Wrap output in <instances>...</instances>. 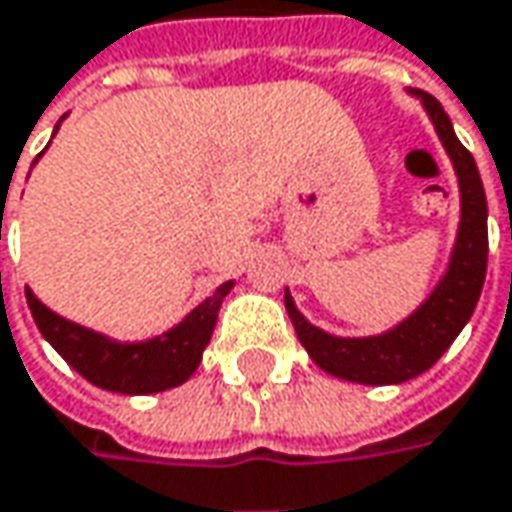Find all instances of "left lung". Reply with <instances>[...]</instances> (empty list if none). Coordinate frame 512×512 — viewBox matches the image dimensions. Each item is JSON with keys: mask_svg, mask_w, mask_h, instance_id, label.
Masks as SVG:
<instances>
[{"mask_svg": "<svg viewBox=\"0 0 512 512\" xmlns=\"http://www.w3.org/2000/svg\"><path fill=\"white\" fill-rule=\"evenodd\" d=\"M423 98L429 109L435 130L446 153L452 156V165L458 170L461 182V231H458V246L452 255V266L446 278L440 281L432 298L403 321L397 330L374 336V339H339L327 336L324 330L313 327L301 316L289 298L284 295L286 313L292 318V327L307 347L310 359L321 371L347 379V382H362V385H394L414 379L423 371H429L437 359L446 353V347L455 342V336L464 330V324L472 316L484 278H487V196L478 176V167L472 153L458 141L449 115L437 104L429 92H414Z\"/></svg>", "mask_w": 512, "mask_h": 512, "instance_id": "left-lung-1", "label": "left lung"}]
</instances>
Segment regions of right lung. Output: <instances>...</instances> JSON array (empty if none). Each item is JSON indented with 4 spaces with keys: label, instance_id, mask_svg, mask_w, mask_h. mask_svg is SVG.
I'll use <instances>...</instances> for the list:
<instances>
[{
    "label": "right lung",
    "instance_id": "1",
    "mask_svg": "<svg viewBox=\"0 0 512 512\" xmlns=\"http://www.w3.org/2000/svg\"><path fill=\"white\" fill-rule=\"evenodd\" d=\"M228 289L231 281L217 286V292L205 298L182 324L162 333L159 339L138 345L112 342L95 330L60 318L46 304H40L31 289H25V301L40 333L83 379L118 394H156L182 385L194 374L196 365L202 362V350L211 342Z\"/></svg>",
    "mask_w": 512,
    "mask_h": 512
}]
</instances>
